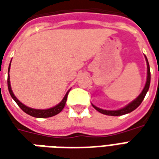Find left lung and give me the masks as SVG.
Returning <instances> with one entry per match:
<instances>
[{"instance_id":"8db88e82","label":"left lung","mask_w":159,"mask_h":159,"mask_svg":"<svg viewBox=\"0 0 159 159\" xmlns=\"http://www.w3.org/2000/svg\"><path fill=\"white\" fill-rule=\"evenodd\" d=\"M145 59H146V61H147V82H146V84H145V87H144L143 90L141 91V93L139 94V96L137 97L136 99H134L133 101H131L130 103H129L127 106H125L123 108L121 109H118V110H104V109H101V108H99V107H95L94 105L92 104L93 107L96 111H98L99 112L102 114H105V115H107V116H122V115H125V114H128L133 111L134 110H135L137 107L140 106L141 102L143 101L144 98L147 94V91L149 89V87H150V83H151V72H150V66H149V63H148V60H147V58L145 55Z\"/></svg>"}]
</instances>
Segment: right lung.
<instances>
[{
    "mask_svg": "<svg viewBox=\"0 0 159 159\" xmlns=\"http://www.w3.org/2000/svg\"><path fill=\"white\" fill-rule=\"evenodd\" d=\"M12 61V60H11ZM10 66H11V62H10V65H9L8 67V76H7V86H8V90L9 93H10V95L12 96V98L14 100L16 103L18 104L21 109H22L25 113H27L30 116H32L34 117H52V116H55L57 114H59L61 111L64 109V107L66 106V100H67V96H68V93L70 92V90L66 93L65 97L63 98V100L59 102L58 105H56L55 107H51V108H48V109H34V108H30V107H27L25 105H24L22 102H20L17 97L14 95V93L12 92V88H11V83H10V76H9V71H10Z\"/></svg>",
    "mask_w": 159,
    "mask_h": 159,
    "instance_id": "right-lung-1",
    "label": "right lung"
}]
</instances>
